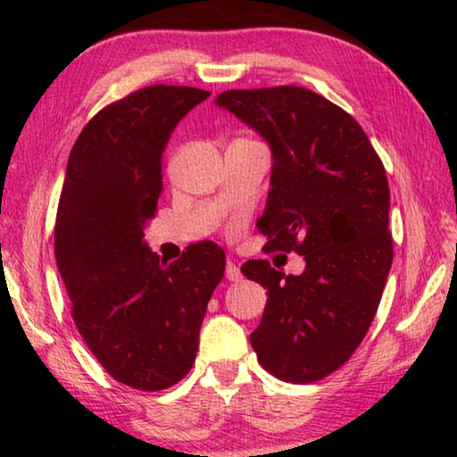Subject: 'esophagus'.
I'll return each instance as SVG.
<instances>
[{
  "label": "esophagus",
  "instance_id": "1",
  "mask_svg": "<svg viewBox=\"0 0 457 457\" xmlns=\"http://www.w3.org/2000/svg\"><path fill=\"white\" fill-rule=\"evenodd\" d=\"M224 277H227V280H230V283H239V280L243 278V274L235 262H228L227 270H224Z\"/></svg>",
  "mask_w": 457,
  "mask_h": 457
}]
</instances>
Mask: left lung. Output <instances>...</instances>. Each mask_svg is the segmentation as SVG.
Listing matches in <instances>:
<instances>
[{"label":"left lung","mask_w":457,"mask_h":457,"mask_svg":"<svg viewBox=\"0 0 457 457\" xmlns=\"http://www.w3.org/2000/svg\"><path fill=\"white\" fill-rule=\"evenodd\" d=\"M216 104L272 149L266 245L305 260L299 277L266 260L241 266L268 289L249 341L272 377L314 383L352 358L378 310L393 262L385 166L345 110L303 87L230 89Z\"/></svg>","instance_id":"8db88e82"}]
</instances>
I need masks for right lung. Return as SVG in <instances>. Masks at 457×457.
I'll list each match as a JSON object with an SVG mask.
<instances>
[{"label":"right lung","instance_id":"add662e5","mask_svg":"<svg viewBox=\"0 0 457 457\" xmlns=\"http://www.w3.org/2000/svg\"><path fill=\"white\" fill-rule=\"evenodd\" d=\"M208 97L195 87H143L99 110L68 158L54 241L72 320L105 372L137 391L168 389L191 370L224 277L216 243L166 264L143 241L170 135Z\"/></svg>","mask_w":457,"mask_h":457}]
</instances>
